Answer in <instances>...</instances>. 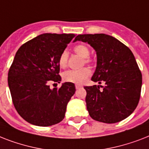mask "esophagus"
I'll use <instances>...</instances> for the list:
<instances>
[{"label": "esophagus", "instance_id": "obj_1", "mask_svg": "<svg viewBox=\"0 0 149 149\" xmlns=\"http://www.w3.org/2000/svg\"><path fill=\"white\" fill-rule=\"evenodd\" d=\"M76 89H79V88H81L82 86V85H80V84H76Z\"/></svg>", "mask_w": 149, "mask_h": 149}]
</instances>
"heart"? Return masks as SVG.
<instances>
[{"label":"heart","instance_id":"heart-1","mask_svg":"<svg viewBox=\"0 0 149 149\" xmlns=\"http://www.w3.org/2000/svg\"><path fill=\"white\" fill-rule=\"evenodd\" d=\"M75 53L85 58V62L89 63L90 59L88 58L90 56V50L86 45L79 44L76 45L73 49ZM69 58V54L66 51H63L58 58V65L61 68L66 66ZM91 75V70L89 68H84L79 70H68L63 73V78L65 82L72 83V84H81L86 81L87 78Z\"/></svg>","mask_w":149,"mask_h":149}]
</instances>
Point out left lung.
Returning <instances> with one entry per match:
<instances>
[{
	"instance_id": "8db88e82",
	"label": "left lung",
	"mask_w": 149,
	"mask_h": 149,
	"mask_svg": "<svg viewBox=\"0 0 149 149\" xmlns=\"http://www.w3.org/2000/svg\"><path fill=\"white\" fill-rule=\"evenodd\" d=\"M77 41L88 43L95 50L97 67L91 80L105 84L104 86H84L90 116L107 124L127 118L138 106L142 84V76L132 52L106 34L79 35L73 42Z\"/></svg>"
}]
</instances>
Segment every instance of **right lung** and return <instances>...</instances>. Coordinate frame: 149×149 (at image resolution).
I'll list each match as a JSON object with an SVG mask.
<instances>
[{
	"label": "right lung",
	"instance_id": "add662e5",
	"mask_svg": "<svg viewBox=\"0 0 149 149\" xmlns=\"http://www.w3.org/2000/svg\"><path fill=\"white\" fill-rule=\"evenodd\" d=\"M74 34L45 33L27 42L15 54L8 72V86L16 111L31 125L47 127L65 117L66 107L76 91L74 84L60 83L58 58Z\"/></svg>",
	"mask_w": 149,
	"mask_h": 149
}]
</instances>
